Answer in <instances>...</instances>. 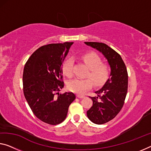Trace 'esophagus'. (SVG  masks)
Masks as SVG:
<instances>
[{
	"label": "esophagus",
	"mask_w": 151,
	"mask_h": 151,
	"mask_svg": "<svg viewBox=\"0 0 151 151\" xmlns=\"http://www.w3.org/2000/svg\"><path fill=\"white\" fill-rule=\"evenodd\" d=\"M77 97H78V98H79V99H83V98H84V96H83V95L78 94L77 95Z\"/></svg>",
	"instance_id": "obj_1"
}]
</instances>
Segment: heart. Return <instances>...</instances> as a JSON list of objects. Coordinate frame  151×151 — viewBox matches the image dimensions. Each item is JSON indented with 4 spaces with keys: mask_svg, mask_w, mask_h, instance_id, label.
Returning a JSON list of instances; mask_svg holds the SVG:
<instances>
[{
    "mask_svg": "<svg viewBox=\"0 0 151 151\" xmlns=\"http://www.w3.org/2000/svg\"><path fill=\"white\" fill-rule=\"evenodd\" d=\"M80 59L89 68L86 77L91 78L96 86H100L106 82L110 76V68L107 65L102 63V59L99 55L93 52L83 53L80 56ZM73 60L71 58L67 59L63 64V72L67 77L73 76ZM90 79H73L68 82V89L75 93L83 94L92 88V80Z\"/></svg>",
    "mask_w": 151,
    "mask_h": 151,
    "instance_id": "heart-1",
    "label": "heart"
}]
</instances>
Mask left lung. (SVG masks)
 Listing matches in <instances>:
<instances>
[{
    "label": "left lung",
    "mask_w": 151,
    "mask_h": 151,
    "mask_svg": "<svg viewBox=\"0 0 151 151\" xmlns=\"http://www.w3.org/2000/svg\"><path fill=\"white\" fill-rule=\"evenodd\" d=\"M85 44L103 53L111 67V78L102 88L95 92L96 96H89L93 103L87 111L90 121L96 124H103L115 118L124 106L128 75L122 58L113 48L102 42H85Z\"/></svg>",
    "instance_id": "1"
}]
</instances>
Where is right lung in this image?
<instances>
[{
  "label": "right lung",
  "mask_w": 151,
  "mask_h": 151,
  "mask_svg": "<svg viewBox=\"0 0 151 151\" xmlns=\"http://www.w3.org/2000/svg\"><path fill=\"white\" fill-rule=\"evenodd\" d=\"M72 44L66 42L44 45L30 56L25 65V98L36 117L48 124L57 125L63 122L69 105L76 99L73 92L59 93L64 87L63 62Z\"/></svg>",
  "instance_id": "obj_1"
}]
</instances>
